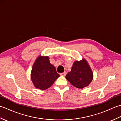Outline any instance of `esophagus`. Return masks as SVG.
<instances>
[{"label": "esophagus", "mask_w": 121, "mask_h": 121, "mask_svg": "<svg viewBox=\"0 0 121 121\" xmlns=\"http://www.w3.org/2000/svg\"><path fill=\"white\" fill-rule=\"evenodd\" d=\"M60 75L61 76H65L66 75V72H64L63 73H61L60 74Z\"/></svg>", "instance_id": "obj_1"}]
</instances>
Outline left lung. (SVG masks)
Segmentation results:
<instances>
[{"label": "left lung", "instance_id": "left-lung-1", "mask_svg": "<svg viewBox=\"0 0 121 121\" xmlns=\"http://www.w3.org/2000/svg\"><path fill=\"white\" fill-rule=\"evenodd\" d=\"M65 78L74 87L82 89L91 83L93 73L88 63L83 58L74 62L71 71L66 74Z\"/></svg>", "mask_w": 121, "mask_h": 121}]
</instances>
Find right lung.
I'll use <instances>...</instances> for the list:
<instances>
[{
  "label": "right lung",
  "instance_id": "1",
  "mask_svg": "<svg viewBox=\"0 0 121 121\" xmlns=\"http://www.w3.org/2000/svg\"><path fill=\"white\" fill-rule=\"evenodd\" d=\"M60 75L50 63L48 56H38L32 66L30 78L34 86L45 90L52 85Z\"/></svg>",
  "mask_w": 121,
  "mask_h": 121
}]
</instances>
